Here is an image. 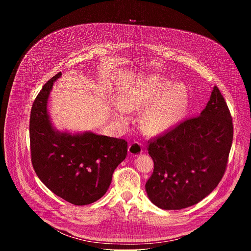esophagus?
I'll return each instance as SVG.
<instances>
[{"label": "esophagus", "instance_id": "34e87169", "mask_svg": "<svg viewBox=\"0 0 251 251\" xmlns=\"http://www.w3.org/2000/svg\"><path fill=\"white\" fill-rule=\"evenodd\" d=\"M128 153H129V155H131L133 157L140 155L142 153V145L138 142L132 143V144H130V146L128 148Z\"/></svg>", "mask_w": 251, "mask_h": 251}]
</instances>
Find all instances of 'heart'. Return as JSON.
Instances as JSON below:
<instances>
[{"label":"heart","mask_w":251,"mask_h":251,"mask_svg":"<svg viewBox=\"0 0 251 251\" xmlns=\"http://www.w3.org/2000/svg\"><path fill=\"white\" fill-rule=\"evenodd\" d=\"M151 106L141 117V128L157 135L175 127L185 116L188 93L183 84H173L160 77H149L131 87L120 98L118 119L125 120L123 111H135Z\"/></svg>","instance_id":"obj_1"}]
</instances>
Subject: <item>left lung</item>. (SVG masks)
Instances as JSON below:
<instances>
[{"instance_id": "1", "label": "left lung", "mask_w": 251, "mask_h": 251, "mask_svg": "<svg viewBox=\"0 0 251 251\" xmlns=\"http://www.w3.org/2000/svg\"><path fill=\"white\" fill-rule=\"evenodd\" d=\"M232 138L230 112L214 86L200 116L150 142L154 171L145 186L150 201L163 209H182L208 196L226 172Z\"/></svg>"}]
</instances>
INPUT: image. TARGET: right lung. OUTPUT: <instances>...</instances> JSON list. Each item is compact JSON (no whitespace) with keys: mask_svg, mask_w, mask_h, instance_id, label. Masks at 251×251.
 Listing matches in <instances>:
<instances>
[{"mask_svg":"<svg viewBox=\"0 0 251 251\" xmlns=\"http://www.w3.org/2000/svg\"><path fill=\"white\" fill-rule=\"evenodd\" d=\"M50 78L34 99L29 119L30 157L40 180L56 196L75 204L92 203L108 190L114 170L127 156L123 139L56 130L48 112Z\"/></svg>","mask_w":251,"mask_h":251,"instance_id":"add662e5","label":"right lung"}]
</instances>
